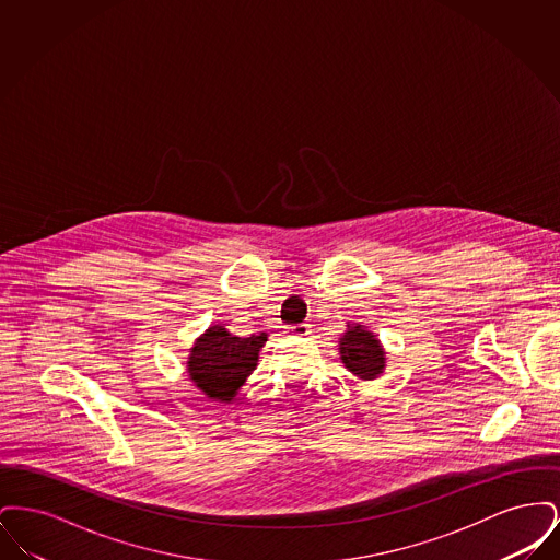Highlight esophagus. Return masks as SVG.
Masks as SVG:
<instances>
[{
	"label": "esophagus",
	"instance_id": "34e87169",
	"mask_svg": "<svg viewBox=\"0 0 560 560\" xmlns=\"http://www.w3.org/2000/svg\"><path fill=\"white\" fill-rule=\"evenodd\" d=\"M290 334L295 336V338H304V336H308V334H311V325H308V323L292 325V327H290Z\"/></svg>",
	"mask_w": 560,
	"mask_h": 560
}]
</instances>
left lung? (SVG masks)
Wrapping results in <instances>:
<instances>
[{
    "label": "left lung",
    "mask_w": 560,
    "mask_h": 560,
    "mask_svg": "<svg viewBox=\"0 0 560 560\" xmlns=\"http://www.w3.org/2000/svg\"><path fill=\"white\" fill-rule=\"evenodd\" d=\"M338 342L340 361L357 380H375L386 370V350L365 325L348 320L347 331Z\"/></svg>",
    "instance_id": "8db88e82"
}]
</instances>
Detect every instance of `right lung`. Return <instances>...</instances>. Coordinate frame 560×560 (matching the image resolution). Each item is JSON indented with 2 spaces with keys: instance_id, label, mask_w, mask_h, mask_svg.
Segmentation results:
<instances>
[{
  "instance_id": "add662e5",
  "label": "right lung",
  "mask_w": 560,
  "mask_h": 560,
  "mask_svg": "<svg viewBox=\"0 0 560 560\" xmlns=\"http://www.w3.org/2000/svg\"><path fill=\"white\" fill-rule=\"evenodd\" d=\"M267 340L265 331L240 338L224 325H210L188 348V380L208 399L231 402L256 370Z\"/></svg>"
}]
</instances>
